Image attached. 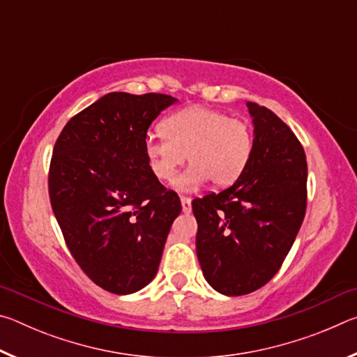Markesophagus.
Instances as JSON below:
<instances>
[{"mask_svg": "<svg viewBox=\"0 0 357 357\" xmlns=\"http://www.w3.org/2000/svg\"><path fill=\"white\" fill-rule=\"evenodd\" d=\"M181 206H183V213L189 214L192 211V200L189 197H181Z\"/></svg>", "mask_w": 357, "mask_h": 357, "instance_id": "34e87169", "label": "esophagus"}]
</instances>
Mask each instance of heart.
<instances>
[{"label":"heart","mask_w":357,"mask_h":357,"mask_svg":"<svg viewBox=\"0 0 357 357\" xmlns=\"http://www.w3.org/2000/svg\"><path fill=\"white\" fill-rule=\"evenodd\" d=\"M162 132L146 135L144 154L154 176L165 183L187 157L192 164L174 183L181 190L198 189L208 181L228 187L249 165L253 148L249 124L217 108L195 105L173 113L162 123Z\"/></svg>","instance_id":"1"}]
</instances>
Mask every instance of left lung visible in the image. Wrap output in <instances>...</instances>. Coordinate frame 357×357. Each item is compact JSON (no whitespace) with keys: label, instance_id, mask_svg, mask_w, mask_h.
I'll return each instance as SVG.
<instances>
[{"label":"left lung","instance_id":"left-lung-1","mask_svg":"<svg viewBox=\"0 0 357 357\" xmlns=\"http://www.w3.org/2000/svg\"><path fill=\"white\" fill-rule=\"evenodd\" d=\"M245 105L253 124L245 172L228 189L192 202L203 275L225 296L249 294L273 279L307 206V162L298 138L266 107Z\"/></svg>","mask_w":357,"mask_h":357}]
</instances>
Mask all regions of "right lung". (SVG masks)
I'll list each match as a JSON object with an SVG mask.
<instances>
[{
	"mask_svg": "<svg viewBox=\"0 0 357 357\" xmlns=\"http://www.w3.org/2000/svg\"><path fill=\"white\" fill-rule=\"evenodd\" d=\"M178 99L108 93L64 126L53 148L48 192L72 257L113 294L154 279L179 197L151 172L143 143Z\"/></svg>",
	"mask_w": 357,
	"mask_h": 357,
	"instance_id": "right-lung-1",
	"label": "right lung"
}]
</instances>
